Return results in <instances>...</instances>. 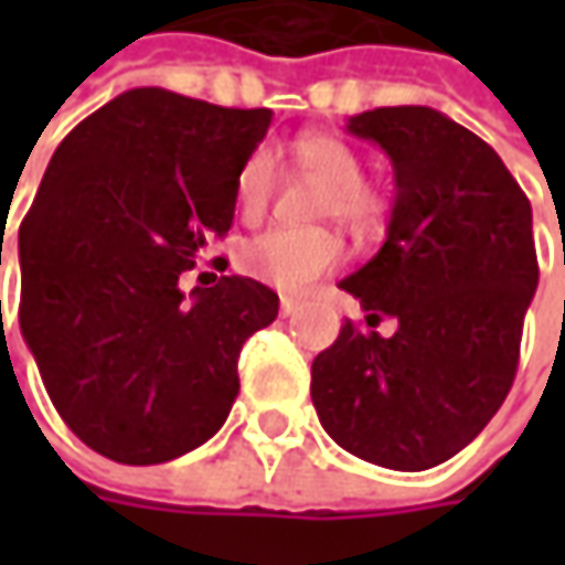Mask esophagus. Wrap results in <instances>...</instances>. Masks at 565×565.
<instances>
[{"mask_svg":"<svg viewBox=\"0 0 565 565\" xmlns=\"http://www.w3.org/2000/svg\"><path fill=\"white\" fill-rule=\"evenodd\" d=\"M279 311H282V317L295 315V311H298V301L289 298V295H282V298H279Z\"/></svg>","mask_w":565,"mask_h":565,"instance_id":"1","label":"esophagus"}]
</instances>
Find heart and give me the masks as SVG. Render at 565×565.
Wrapping results in <instances>:
<instances>
[{"instance_id": "obj_1", "label": "heart", "mask_w": 565, "mask_h": 565, "mask_svg": "<svg viewBox=\"0 0 565 565\" xmlns=\"http://www.w3.org/2000/svg\"><path fill=\"white\" fill-rule=\"evenodd\" d=\"M292 166L323 182L317 213L342 226L367 232L380 223L386 201L383 191L361 179L364 166L355 147L333 135H305L292 147ZM276 191V160L257 147L235 175V206L245 220H260ZM342 260V242L330 228H270L242 250V270L257 282L282 292H301Z\"/></svg>"}]
</instances>
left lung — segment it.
Wrapping results in <instances>:
<instances>
[{"label": "left lung", "mask_w": 565, "mask_h": 565, "mask_svg": "<svg viewBox=\"0 0 565 565\" xmlns=\"http://www.w3.org/2000/svg\"><path fill=\"white\" fill-rule=\"evenodd\" d=\"M393 163L386 242L339 289L367 327L342 323L311 364V399L345 452L424 471L468 446L497 415L519 367L537 289L532 204L475 131L430 106H383L349 119Z\"/></svg>", "instance_id": "1"}]
</instances>
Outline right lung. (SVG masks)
Wrapping results in <instances>:
<instances>
[{"label":"right lung","mask_w":565,"mask_h":565,"mask_svg":"<svg viewBox=\"0 0 565 565\" xmlns=\"http://www.w3.org/2000/svg\"><path fill=\"white\" fill-rule=\"evenodd\" d=\"M270 109L135 87L55 147L18 232L21 337L62 422L99 456L157 466L206 444L238 396V355L279 295L179 276L235 216V175Z\"/></svg>","instance_id":"right-lung-1"}]
</instances>
